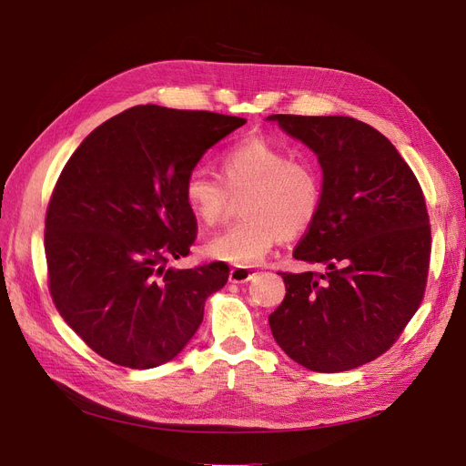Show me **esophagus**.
Listing matches in <instances>:
<instances>
[{"label": "esophagus", "instance_id": "obj_1", "mask_svg": "<svg viewBox=\"0 0 466 466\" xmlns=\"http://www.w3.org/2000/svg\"><path fill=\"white\" fill-rule=\"evenodd\" d=\"M252 276H255V270H250V268L235 266L229 272V281H233V284H245V281L252 279Z\"/></svg>", "mask_w": 466, "mask_h": 466}]
</instances>
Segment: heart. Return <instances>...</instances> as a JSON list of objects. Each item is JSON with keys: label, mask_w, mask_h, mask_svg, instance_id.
Returning <instances> with one entry per match:
<instances>
[{"label": "heart", "mask_w": 466, "mask_h": 466, "mask_svg": "<svg viewBox=\"0 0 466 466\" xmlns=\"http://www.w3.org/2000/svg\"><path fill=\"white\" fill-rule=\"evenodd\" d=\"M221 178L198 167L185 180V204L204 228L223 221L233 198L243 219L216 233L206 252L237 266L258 264L281 238H298L313 228L324 200L320 168L295 157L293 149L264 136H248L225 149Z\"/></svg>", "instance_id": "heart-1"}]
</instances>
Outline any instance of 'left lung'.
Listing matches in <instances>:
<instances>
[{
  "label": "left lung",
  "mask_w": 466,
  "mask_h": 466,
  "mask_svg": "<svg viewBox=\"0 0 466 466\" xmlns=\"http://www.w3.org/2000/svg\"><path fill=\"white\" fill-rule=\"evenodd\" d=\"M322 167L320 216L293 258L327 272H279L286 298L268 317L278 346L303 368L336 373L399 340L424 299L431 228L412 168L373 126L350 116L272 115Z\"/></svg>",
  "instance_id": "obj_1"
}]
</instances>
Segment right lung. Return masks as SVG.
<instances>
[{
    "label": "right lung",
    "mask_w": 466,
    "mask_h": 466,
    "mask_svg": "<svg viewBox=\"0 0 466 466\" xmlns=\"http://www.w3.org/2000/svg\"><path fill=\"white\" fill-rule=\"evenodd\" d=\"M247 120L137 105L95 128L69 157L45 219L48 289L62 319L98 356L132 370L173 360L204 319L229 266L173 270L198 223L185 180Z\"/></svg>",
    "instance_id": "add662e5"
}]
</instances>
